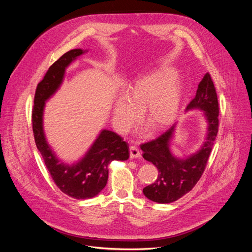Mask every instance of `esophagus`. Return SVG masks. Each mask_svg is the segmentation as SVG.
I'll return each mask as SVG.
<instances>
[{"label": "esophagus", "instance_id": "obj_1", "mask_svg": "<svg viewBox=\"0 0 252 252\" xmlns=\"http://www.w3.org/2000/svg\"><path fill=\"white\" fill-rule=\"evenodd\" d=\"M129 156H130L131 158H140L141 155H140L139 151H138L135 147L131 146V147L129 148Z\"/></svg>", "mask_w": 252, "mask_h": 252}]
</instances>
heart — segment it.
<instances>
[{"instance_id":"heart-1","label":"heart","mask_w":252,"mask_h":252,"mask_svg":"<svg viewBox=\"0 0 252 252\" xmlns=\"http://www.w3.org/2000/svg\"><path fill=\"white\" fill-rule=\"evenodd\" d=\"M181 102V78L171 68L162 66L137 77L126 94L116 97L113 120L120 131H126L136 121V112L141 111L143 120L153 130H161L174 122Z\"/></svg>"}]
</instances>
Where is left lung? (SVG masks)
<instances>
[{"instance_id":"1","label":"left lung","mask_w":252,"mask_h":252,"mask_svg":"<svg viewBox=\"0 0 252 252\" xmlns=\"http://www.w3.org/2000/svg\"><path fill=\"white\" fill-rule=\"evenodd\" d=\"M194 110L202 112L206 123L204 140L195 153L177 157L171 152L178 122L158 138L140 146L142 158L158 169L157 181L142 190L150 200L169 203L183 197L193 189L205 168L219 131V101L209 74L202 78L186 113Z\"/></svg>"}]
</instances>
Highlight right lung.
<instances>
[{"label": "right lung", "mask_w": 252, "mask_h": 252, "mask_svg": "<svg viewBox=\"0 0 252 252\" xmlns=\"http://www.w3.org/2000/svg\"><path fill=\"white\" fill-rule=\"evenodd\" d=\"M87 52L83 49L71 50L50 66L35 91L32 116L35 146L52 178L63 193L76 199L96 196L106 186L111 162L129 158L127 143L116 132L105 128L99 131L85 155L71 162L60 158L47 139L44 128L46 102L63 85L66 67Z\"/></svg>", "instance_id": "1"}]
</instances>
